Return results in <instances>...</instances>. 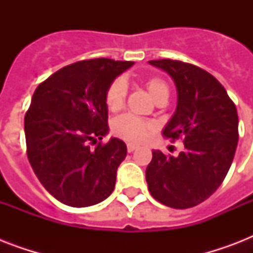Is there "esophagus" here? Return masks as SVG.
<instances>
[{
	"label": "esophagus",
	"mask_w": 253,
	"mask_h": 253,
	"mask_svg": "<svg viewBox=\"0 0 253 253\" xmlns=\"http://www.w3.org/2000/svg\"><path fill=\"white\" fill-rule=\"evenodd\" d=\"M136 148H138V146H136V144H131V143H128V144H127V151H128V152H134Z\"/></svg>",
	"instance_id": "34e87169"
}]
</instances>
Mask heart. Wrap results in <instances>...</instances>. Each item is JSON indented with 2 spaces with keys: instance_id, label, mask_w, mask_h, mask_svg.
I'll list each match as a JSON object with an SVG mask.
<instances>
[{
  "instance_id": "heart-1",
  "label": "heart",
  "mask_w": 253,
  "mask_h": 253,
  "mask_svg": "<svg viewBox=\"0 0 253 253\" xmlns=\"http://www.w3.org/2000/svg\"><path fill=\"white\" fill-rule=\"evenodd\" d=\"M144 86L155 102L168 99L169 87L162 77L152 76L144 80ZM127 95V84L122 77H118L110 83L105 93V102L110 111L121 110L125 105ZM154 128L152 123L132 114H123L115 118L111 123V132L118 138L131 143H140L147 138Z\"/></svg>"
}]
</instances>
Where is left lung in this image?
<instances>
[{
    "label": "left lung",
    "mask_w": 253,
    "mask_h": 253,
    "mask_svg": "<svg viewBox=\"0 0 253 253\" xmlns=\"http://www.w3.org/2000/svg\"><path fill=\"white\" fill-rule=\"evenodd\" d=\"M150 64L176 84V113L163 135L170 142L181 139L185 150L177 156L152 151L148 190L169 208H193L219 188L231 167L239 139L235 103L215 77L197 65L170 59Z\"/></svg>",
    "instance_id": "obj_1"
}]
</instances>
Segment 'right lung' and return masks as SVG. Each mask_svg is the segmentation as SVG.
<instances>
[{
	"instance_id": "add662e5",
	"label": "right lung",
	"mask_w": 253,
	"mask_h": 253,
	"mask_svg": "<svg viewBox=\"0 0 253 253\" xmlns=\"http://www.w3.org/2000/svg\"><path fill=\"white\" fill-rule=\"evenodd\" d=\"M132 64L106 57L77 61L34 91L25 115L27 158L41 184L63 204L86 208L114 190L127 147L117 138L101 143L109 131L105 93Z\"/></svg>"
}]
</instances>
